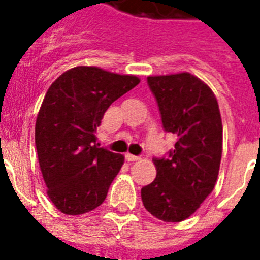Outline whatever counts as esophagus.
<instances>
[{
  "instance_id": "obj_1",
  "label": "esophagus",
  "mask_w": 260,
  "mask_h": 260,
  "mask_svg": "<svg viewBox=\"0 0 260 260\" xmlns=\"http://www.w3.org/2000/svg\"><path fill=\"white\" fill-rule=\"evenodd\" d=\"M125 159L128 160V162H135V160H139V156H136V155H132V154H125Z\"/></svg>"
}]
</instances>
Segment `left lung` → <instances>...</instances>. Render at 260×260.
<instances>
[{
  "instance_id": "obj_1",
  "label": "left lung",
  "mask_w": 260,
  "mask_h": 260,
  "mask_svg": "<svg viewBox=\"0 0 260 260\" xmlns=\"http://www.w3.org/2000/svg\"><path fill=\"white\" fill-rule=\"evenodd\" d=\"M163 129L177 136L173 150L154 158L156 178L142 187L143 205L166 222L190 217L213 190L222 152L217 100L189 73L148 77Z\"/></svg>"
}]
</instances>
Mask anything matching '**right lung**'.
<instances>
[{"label": "right lung", "instance_id": "1", "mask_svg": "<svg viewBox=\"0 0 260 260\" xmlns=\"http://www.w3.org/2000/svg\"><path fill=\"white\" fill-rule=\"evenodd\" d=\"M140 79L98 67L63 73L47 91L35 126L39 165L47 194L64 214L100 206L124 156L100 147L95 138L104 113Z\"/></svg>", "mask_w": 260, "mask_h": 260}]
</instances>
